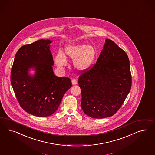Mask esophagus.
<instances>
[{
	"label": "esophagus",
	"mask_w": 155,
	"mask_h": 155,
	"mask_svg": "<svg viewBox=\"0 0 155 155\" xmlns=\"http://www.w3.org/2000/svg\"><path fill=\"white\" fill-rule=\"evenodd\" d=\"M71 83L73 85H75V84H77V81L75 80V79H73V80H71Z\"/></svg>",
	"instance_id": "1"
}]
</instances>
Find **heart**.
I'll return each mask as SVG.
<instances>
[{"label":"heart","instance_id":"1","mask_svg":"<svg viewBox=\"0 0 155 155\" xmlns=\"http://www.w3.org/2000/svg\"><path fill=\"white\" fill-rule=\"evenodd\" d=\"M96 51L91 45L86 44H68L65 47V53L59 51L55 56L54 62L57 67L63 69L67 64L66 58L73 59V66L77 70L84 71L92 65L96 58Z\"/></svg>","mask_w":155,"mask_h":155}]
</instances>
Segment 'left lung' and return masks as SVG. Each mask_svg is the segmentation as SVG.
Segmentation results:
<instances>
[{"instance_id": "left-lung-1", "label": "left lung", "mask_w": 155, "mask_h": 155, "mask_svg": "<svg viewBox=\"0 0 155 155\" xmlns=\"http://www.w3.org/2000/svg\"><path fill=\"white\" fill-rule=\"evenodd\" d=\"M81 108L94 118L112 116L120 108L131 87L130 62L125 52L105 39L96 63L80 75Z\"/></svg>"}]
</instances>
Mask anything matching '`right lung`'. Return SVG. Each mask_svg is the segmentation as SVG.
I'll list each match as a JSON object with an SVG mask.
<instances>
[{
	"label": "right lung",
	"instance_id": "1",
	"mask_svg": "<svg viewBox=\"0 0 155 155\" xmlns=\"http://www.w3.org/2000/svg\"><path fill=\"white\" fill-rule=\"evenodd\" d=\"M49 39L22 46L15 55L11 83L17 101L26 112L37 117L52 115L63 96L71 88V80L54 75ZM33 70L35 73L29 71Z\"/></svg>",
	"mask_w": 155,
	"mask_h": 155
}]
</instances>
